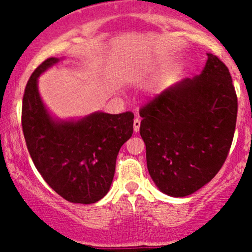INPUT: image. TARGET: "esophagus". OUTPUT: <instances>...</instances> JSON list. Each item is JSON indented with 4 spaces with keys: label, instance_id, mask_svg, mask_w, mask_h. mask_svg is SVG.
I'll return each instance as SVG.
<instances>
[{
    "label": "esophagus",
    "instance_id": "obj_1",
    "mask_svg": "<svg viewBox=\"0 0 252 252\" xmlns=\"http://www.w3.org/2000/svg\"><path fill=\"white\" fill-rule=\"evenodd\" d=\"M140 126H141V120L138 117H136L134 120V131L137 132L140 130Z\"/></svg>",
    "mask_w": 252,
    "mask_h": 252
}]
</instances>
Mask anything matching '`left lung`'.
<instances>
[{"label": "left lung", "mask_w": 252, "mask_h": 252, "mask_svg": "<svg viewBox=\"0 0 252 252\" xmlns=\"http://www.w3.org/2000/svg\"><path fill=\"white\" fill-rule=\"evenodd\" d=\"M237 94L225 63L207 53L204 70L140 110L147 167L164 194L182 198L215 178L235 135Z\"/></svg>", "instance_id": "obj_1"}]
</instances>
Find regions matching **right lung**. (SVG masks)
Listing matches in <instances>:
<instances>
[{
    "label": "right lung",
    "mask_w": 252,
    "mask_h": 252,
    "mask_svg": "<svg viewBox=\"0 0 252 252\" xmlns=\"http://www.w3.org/2000/svg\"><path fill=\"white\" fill-rule=\"evenodd\" d=\"M59 60L48 58L32 73L22 100V130L32 160L51 189L70 202L94 204L109 192L118 152L134 131V114L54 118L40 97L37 78Z\"/></svg>",
    "instance_id": "1"
}]
</instances>
